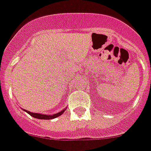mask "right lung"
Listing matches in <instances>:
<instances>
[{
  "mask_svg": "<svg viewBox=\"0 0 151 151\" xmlns=\"http://www.w3.org/2000/svg\"><path fill=\"white\" fill-rule=\"evenodd\" d=\"M24 111L27 112V113L30 115L31 116L34 118H36V119H55V118L58 117L61 115H62L64 113V112L66 110V108L64 109L63 110H61V112L58 113H55V114L53 115H44V114H41V113H32V112L28 111V110H26L24 109H23Z\"/></svg>",
  "mask_w": 151,
  "mask_h": 151,
  "instance_id": "1",
  "label": "right lung"
}]
</instances>
